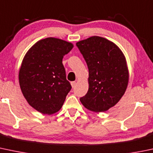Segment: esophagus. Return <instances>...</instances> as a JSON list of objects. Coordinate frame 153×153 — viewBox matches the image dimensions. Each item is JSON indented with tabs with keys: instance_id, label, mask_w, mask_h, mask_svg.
I'll return each mask as SVG.
<instances>
[{
	"instance_id": "34e87169",
	"label": "esophagus",
	"mask_w": 153,
	"mask_h": 153,
	"mask_svg": "<svg viewBox=\"0 0 153 153\" xmlns=\"http://www.w3.org/2000/svg\"><path fill=\"white\" fill-rule=\"evenodd\" d=\"M71 85H72V88H75V86H76V82H75V81L71 82Z\"/></svg>"
}]
</instances>
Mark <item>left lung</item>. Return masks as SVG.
I'll list each match as a JSON object with an SVG mask.
<instances>
[{"mask_svg":"<svg viewBox=\"0 0 153 153\" xmlns=\"http://www.w3.org/2000/svg\"><path fill=\"white\" fill-rule=\"evenodd\" d=\"M89 69V90L80 98L90 111L103 112L123 97L128 83V70L123 52L112 42L91 36L76 43Z\"/></svg>","mask_w":153,"mask_h":153,"instance_id":"8db88e82","label":"left lung"}]
</instances>
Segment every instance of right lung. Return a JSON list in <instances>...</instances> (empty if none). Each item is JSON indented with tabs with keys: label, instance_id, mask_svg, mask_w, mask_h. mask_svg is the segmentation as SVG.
<instances>
[{
	"label": "right lung",
	"instance_id": "right-lung-1",
	"mask_svg": "<svg viewBox=\"0 0 153 153\" xmlns=\"http://www.w3.org/2000/svg\"><path fill=\"white\" fill-rule=\"evenodd\" d=\"M72 43L49 37L37 42L22 60L19 72L20 89L30 106L45 114L57 112L72 89L62 59Z\"/></svg>",
	"mask_w": 153,
	"mask_h": 153
}]
</instances>
